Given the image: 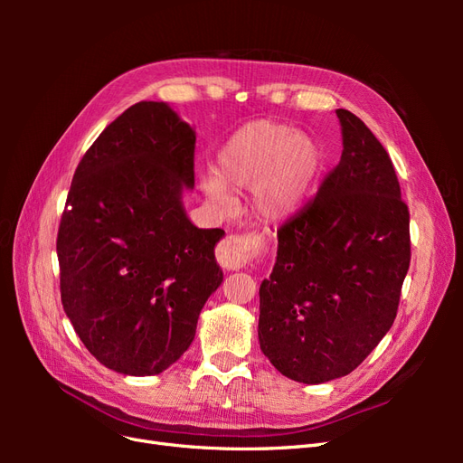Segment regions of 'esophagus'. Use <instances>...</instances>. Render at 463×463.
I'll list each match as a JSON object with an SVG mask.
<instances>
[{
  "instance_id": "obj_1",
  "label": "esophagus",
  "mask_w": 463,
  "mask_h": 463,
  "mask_svg": "<svg viewBox=\"0 0 463 463\" xmlns=\"http://www.w3.org/2000/svg\"><path fill=\"white\" fill-rule=\"evenodd\" d=\"M257 240L250 235H228L216 247V260L226 270H237L257 253Z\"/></svg>"
}]
</instances>
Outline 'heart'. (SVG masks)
I'll list each match as a JSON object with an SVG mask.
<instances>
[{
	"instance_id": "b5f03b06",
	"label": "heart",
	"mask_w": 463,
	"mask_h": 463,
	"mask_svg": "<svg viewBox=\"0 0 463 463\" xmlns=\"http://www.w3.org/2000/svg\"><path fill=\"white\" fill-rule=\"evenodd\" d=\"M322 154L309 135L289 125L259 119L235 131L216 156L214 174L203 179L213 201H228V189H249L257 214L284 220L301 206L320 170Z\"/></svg>"
}]
</instances>
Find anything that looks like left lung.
Masks as SVG:
<instances>
[{
    "label": "left lung",
    "mask_w": 463,
    "mask_h": 463,
    "mask_svg": "<svg viewBox=\"0 0 463 463\" xmlns=\"http://www.w3.org/2000/svg\"><path fill=\"white\" fill-rule=\"evenodd\" d=\"M340 164L278 230L259 289L262 354L291 381L320 384L357 369L396 318L411 260L410 210L388 152L355 114Z\"/></svg>",
    "instance_id": "left-lung-1"
}]
</instances>
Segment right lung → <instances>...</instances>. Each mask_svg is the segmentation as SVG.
I'll use <instances>...</instances> for the list:
<instances>
[{"label":"right lung","instance_id":"1","mask_svg":"<svg viewBox=\"0 0 463 463\" xmlns=\"http://www.w3.org/2000/svg\"><path fill=\"white\" fill-rule=\"evenodd\" d=\"M194 131L164 102H138L111 121L79 162L60 222L63 311L111 371L158 374L191 345L222 284L223 230L189 222Z\"/></svg>","mask_w":463,"mask_h":463}]
</instances>
